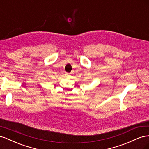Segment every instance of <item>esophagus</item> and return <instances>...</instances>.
Instances as JSON below:
<instances>
[{
    "instance_id": "esophagus-1",
    "label": "esophagus",
    "mask_w": 149,
    "mask_h": 149,
    "mask_svg": "<svg viewBox=\"0 0 149 149\" xmlns=\"http://www.w3.org/2000/svg\"><path fill=\"white\" fill-rule=\"evenodd\" d=\"M65 76H66V78H68V77H69V76H70V75H69L68 74H65Z\"/></svg>"
}]
</instances>
